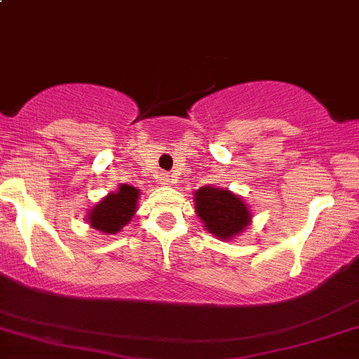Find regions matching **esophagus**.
<instances>
[{
	"label": "esophagus",
	"instance_id": "34e87169",
	"mask_svg": "<svg viewBox=\"0 0 359 359\" xmlns=\"http://www.w3.org/2000/svg\"><path fill=\"white\" fill-rule=\"evenodd\" d=\"M172 175H168V173H163V177H161V182L165 184V186H167V184H170L172 182Z\"/></svg>",
	"mask_w": 359,
	"mask_h": 359
}]
</instances>
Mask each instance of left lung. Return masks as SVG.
<instances>
[{
	"instance_id": "left-lung-1",
	"label": "left lung",
	"mask_w": 359,
	"mask_h": 359,
	"mask_svg": "<svg viewBox=\"0 0 359 359\" xmlns=\"http://www.w3.org/2000/svg\"><path fill=\"white\" fill-rule=\"evenodd\" d=\"M196 212L215 237L228 240L250 222V211L238 196L215 187H201L194 196Z\"/></svg>"
}]
</instances>
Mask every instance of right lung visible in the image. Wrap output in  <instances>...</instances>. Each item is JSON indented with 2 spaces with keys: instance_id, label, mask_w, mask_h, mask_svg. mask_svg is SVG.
Masks as SVG:
<instances>
[{
  "instance_id": "1",
  "label": "right lung",
  "mask_w": 359,
  "mask_h": 359,
  "mask_svg": "<svg viewBox=\"0 0 359 359\" xmlns=\"http://www.w3.org/2000/svg\"><path fill=\"white\" fill-rule=\"evenodd\" d=\"M137 196H140V189L122 184L119 191L110 192L107 198L102 199L90 211V224L104 233H117L124 224L131 222L137 206Z\"/></svg>"
}]
</instances>
